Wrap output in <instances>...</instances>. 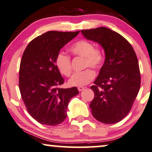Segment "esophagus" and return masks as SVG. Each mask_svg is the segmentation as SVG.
Listing matches in <instances>:
<instances>
[{
    "mask_svg": "<svg viewBox=\"0 0 152 152\" xmlns=\"http://www.w3.org/2000/svg\"><path fill=\"white\" fill-rule=\"evenodd\" d=\"M85 89V87H83V86H80V87H78V90L79 91H83V89Z\"/></svg>",
    "mask_w": 152,
    "mask_h": 152,
    "instance_id": "34e87169",
    "label": "esophagus"
}]
</instances>
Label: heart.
Wrapping results in <instances>:
<instances>
[{
	"label": "heart",
	"mask_w": 152,
	"mask_h": 152,
	"mask_svg": "<svg viewBox=\"0 0 152 152\" xmlns=\"http://www.w3.org/2000/svg\"><path fill=\"white\" fill-rule=\"evenodd\" d=\"M69 51L75 56L84 58L83 67H90L94 69H100L103 65L104 54L102 48L94 47L92 42L80 40L76 42L69 48ZM55 64L62 75L69 76L72 73L71 58L63 52H58L56 56ZM95 73L90 68L82 72H75L68 81L69 86L80 87L86 85L94 78Z\"/></svg>",
	"instance_id": "b5f03b06"
}]
</instances>
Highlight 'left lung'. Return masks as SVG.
<instances>
[{
    "mask_svg": "<svg viewBox=\"0 0 152 152\" xmlns=\"http://www.w3.org/2000/svg\"><path fill=\"white\" fill-rule=\"evenodd\" d=\"M87 39L103 48L105 60L91 89L94 98L89 104L93 116L104 124L121 121L130 112L140 87L137 56L121 34L104 27L83 29Z\"/></svg>",
    "mask_w": 152,
    "mask_h": 152,
    "instance_id": "obj_1",
    "label": "left lung"
}]
</instances>
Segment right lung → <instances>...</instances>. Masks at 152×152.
Segmentation results:
<instances>
[{"label": "right lung", "instance_id": "obj_1", "mask_svg": "<svg viewBox=\"0 0 152 152\" xmlns=\"http://www.w3.org/2000/svg\"><path fill=\"white\" fill-rule=\"evenodd\" d=\"M79 32L48 31L31 40L23 52L19 69L20 95L29 114L42 125L63 123L70 99L78 94L76 87L60 88L65 80L55 58Z\"/></svg>", "mask_w": 152, "mask_h": 152}]
</instances>
